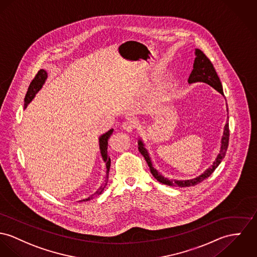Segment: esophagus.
I'll return each mask as SVG.
<instances>
[{"label":"esophagus","mask_w":257,"mask_h":257,"mask_svg":"<svg viewBox=\"0 0 257 257\" xmlns=\"http://www.w3.org/2000/svg\"><path fill=\"white\" fill-rule=\"evenodd\" d=\"M122 128L123 130H125L126 132L128 133H132L134 131V128H135V125L133 122H130V121H127V122H124L123 125H122Z\"/></svg>","instance_id":"esophagus-1"}]
</instances>
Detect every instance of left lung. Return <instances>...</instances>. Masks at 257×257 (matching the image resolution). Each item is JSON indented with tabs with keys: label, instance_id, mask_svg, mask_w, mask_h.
Instances as JSON below:
<instances>
[{
	"label": "left lung",
	"instance_id": "8db88e82",
	"mask_svg": "<svg viewBox=\"0 0 257 257\" xmlns=\"http://www.w3.org/2000/svg\"><path fill=\"white\" fill-rule=\"evenodd\" d=\"M195 55H196V58H195V61L193 64V70L188 79L189 84L197 83V82L206 83V84L210 85L212 88H214L221 95L224 96L221 81L218 77L217 73H216L211 61L199 49H196ZM227 112H228V107H227ZM229 135H230L229 134V116H227V121L224 126V131H223V135L221 138V147H220V151L217 155V158L210 165V167H208L205 171H203V173H201L200 175H198L196 178L189 179V180H169V179L162 176L154 167L152 158L150 157V154H149L148 150L146 149L145 143L143 142L142 139H140L138 141V149L141 155L146 159V161L150 167L151 173L153 174L154 177L158 180L159 183L167 185V186H171V187H191V186L197 185L198 183L202 182L204 179L209 177L213 173V171L217 168L218 165L221 163L223 158H225V155H226V152L228 149V145H229Z\"/></svg>",
	"mask_w": 257,
	"mask_h": 257
}]
</instances>
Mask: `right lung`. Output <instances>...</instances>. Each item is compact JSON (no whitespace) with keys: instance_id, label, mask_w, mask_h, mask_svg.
Masks as SVG:
<instances>
[{"instance_id":"right-lung-1","label":"right lung","mask_w":257,"mask_h":257,"mask_svg":"<svg viewBox=\"0 0 257 257\" xmlns=\"http://www.w3.org/2000/svg\"><path fill=\"white\" fill-rule=\"evenodd\" d=\"M48 78V72L44 69H40L37 73V75L35 76V78L32 80V82L30 83V86L28 88V91L26 93L25 99H24V109L27 107V105L31 102V100L35 98L36 94L39 92L42 89L43 85L45 84L46 80ZM113 129L108 130L106 133L100 135L99 138V152H100V156L103 160V162H105V168H106V175H105V180H104V184L102 187H100L99 190L94 194V197L98 196L99 194H101V192L103 191V189L105 188L106 184H107V179H108V172H109V168H110V158L107 156V145H108V139L110 137V135L112 134ZM90 198H84L79 201H87Z\"/></svg>"}]
</instances>
